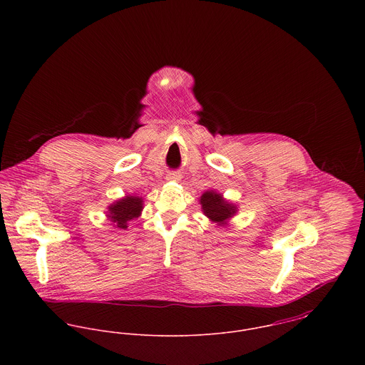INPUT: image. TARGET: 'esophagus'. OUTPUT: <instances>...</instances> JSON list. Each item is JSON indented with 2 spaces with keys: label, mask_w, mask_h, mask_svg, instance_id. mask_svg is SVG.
<instances>
[{
  "label": "esophagus",
  "mask_w": 365,
  "mask_h": 365,
  "mask_svg": "<svg viewBox=\"0 0 365 365\" xmlns=\"http://www.w3.org/2000/svg\"><path fill=\"white\" fill-rule=\"evenodd\" d=\"M167 180L168 181H180L181 180V174L180 173H170L167 175Z\"/></svg>",
  "instance_id": "esophagus-1"
}]
</instances>
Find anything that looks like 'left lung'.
Returning a JSON list of instances; mask_svg holds the SVG:
<instances>
[{
    "label": "left lung",
    "mask_w": 365,
    "mask_h": 365,
    "mask_svg": "<svg viewBox=\"0 0 365 365\" xmlns=\"http://www.w3.org/2000/svg\"><path fill=\"white\" fill-rule=\"evenodd\" d=\"M200 202L205 216H208L213 223H217V226L226 225V222L237 212L236 205L225 201L223 197L213 190L204 192Z\"/></svg>",
    "instance_id": "1"
}]
</instances>
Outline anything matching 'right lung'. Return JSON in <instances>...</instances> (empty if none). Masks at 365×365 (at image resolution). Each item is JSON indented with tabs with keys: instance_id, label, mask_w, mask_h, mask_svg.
I'll use <instances>...</instances> for the list:
<instances>
[{
	"instance_id": "add662e5",
	"label": "right lung",
	"mask_w": 365,
	"mask_h": 365,
	"mask_svg": "<svg viewBox=\"0 0 365 365\" xmlns=\"http://www.w3.org/2000/svg\"><path fill=\"white\" fill-rule=\"evenodd\" d=\"M143 209V200L140 197L128 195L118 200L108 207V219L115 223L119 229H128V223L139 217Z\"/></svg>"
}]
</instances>
